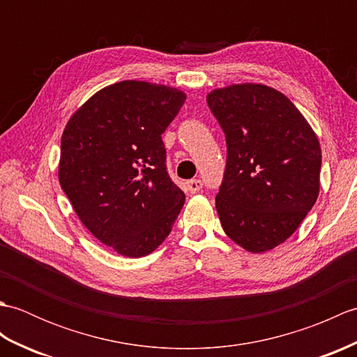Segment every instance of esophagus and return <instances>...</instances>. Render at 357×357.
<instances>
[{
    "instance_id": "obj_1",
    "label": "esophagus",
    "mask_w": 357,
    "mask_h": 357,
    "mask_svg": "<svg viewBox=\"0 0 357 357\" xmlns=\"http://www.w3.org/2000/svg\"><path fill=\"white\" fill-rule=\"evenodd\" d=\"M202 181L201 179H192V181H188V183L185 184V187H187V192H190V193H198L201 188H202Z\"/></svg>"
}]
</instances>
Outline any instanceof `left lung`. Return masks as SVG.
<instances>
[{"mask_svg":"<svg viewBox=\"0 0 357 357\" xmlns=\"http://www.w3.org/2000/svg\"><path fill=\"white\" fill-rule=\"evenodd\" d=\"M222 127L227 164L216 210L227 236L262 253L287 241L319 195L321 146L288 98L264 84L207 95Z\"/></svg>","mask_w":357,"mask_h":357,"instance_id":"obj_1","label":"left lung"}]
</instances>
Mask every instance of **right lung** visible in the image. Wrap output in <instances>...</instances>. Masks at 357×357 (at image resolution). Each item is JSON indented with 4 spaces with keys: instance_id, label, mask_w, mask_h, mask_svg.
Masks as SVG:
<instances>
[{
    "instance_id": "1",
    "label": "right lung",
    "mask_w": 357,
    "mask_h": 357,
    "mask_svg": "<svg viewBox=\"0 0 357 357\" xmlns=\"http://www.w3.org/2000/svg\"><path fill=\"white\" fill-rule=\"evenodd\" d=\"M184 101L178 89L121 81L96 92L64 128L59 184L87 230L118 255L153 252L184 206L161 138Z\"/></svg>"
}]
</instances>
